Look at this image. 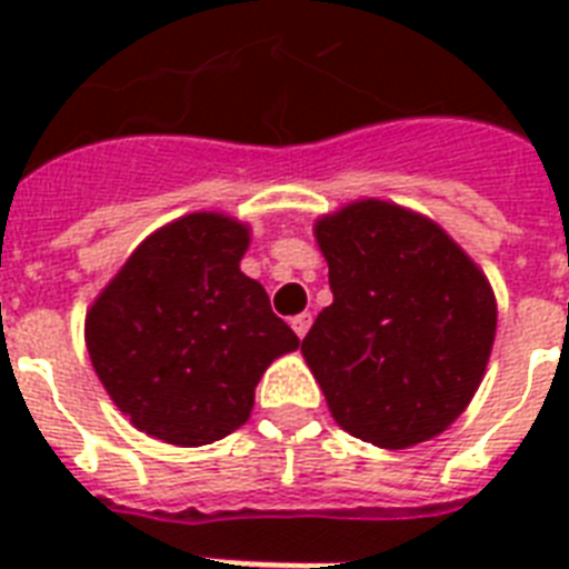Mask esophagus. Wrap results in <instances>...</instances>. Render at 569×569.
<instances>
[{
    "instance_id": "esophagus-1",
    "label": "esophagus",
    "mask_w": 569,
    "mask_h": 569,
    "mask_svg": "<svg viewBox=\"0 0 569 569\" xmlns=\"http://www.w3.org/2000/svg\"><path fill=\"white\" fill-rule=\"evenodd\" d=\"M310 325H312V316L310 312H301V316H295L292 319V330L295 333H298V337H307V330H310Z\"/></svg>"
}]
</instances>
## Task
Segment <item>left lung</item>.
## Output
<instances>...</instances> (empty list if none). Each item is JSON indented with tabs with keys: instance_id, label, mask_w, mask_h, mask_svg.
Segmentation results:
<instances>
[{
	"instance_id": "8db88e82",
	"label": "left lung",
	"mask_w": 569,
	"mask_h": 569,
	"mask_svg": "<svg viewBox=\"0 0 569 569\" xmlns=\"http://www.w3.org/2000/svg\"><path fill=\"white\" fill-rule=\"evenodd\" d=\"M333 303L301 351L348 433L407 449L446 431L476 396L496 298L433 221L360 200L316 223Z\"/></svg>"
}]
</instances>
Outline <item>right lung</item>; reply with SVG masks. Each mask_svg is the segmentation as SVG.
Listing matches in <instances>:
<instances>
[{
	"label": "right lung",
	"instance_id": "obj_1",
	"mask_svg": "<svg viewBox=\"0 0 569 569\" xmlns=\"http://www.w3.org/2000/svg\"><path fill=\"white\" fill-rule=\"evenodd\" d=\"M248 227L186 214L127 259L84 319L93 372L138 431L206 446L248 422L271 360L301 339L241 274Z\"/></svg>",
	"mask_w": 569,
	"mask_h": 569
}]
</instances>
